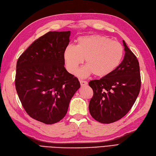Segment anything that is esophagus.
I'll return each instance as SVG.
<instances>
[{
	"instance_id": "obj_1",
	"label": "esophagus",
	"mask_w": 156,
	"mask_h": 156,
	"mask_svg": "<svg viewBox=\"0 0 156 156\" xmlns=\"http://www.w3.org/2000/svg\"><path fill=\"white\" fill-rule=\"evenodd\" d=\"M80 83H81V87H83V86H85V85H87V82L85 81H82V80H81V81H80Z\"/></svg>"
}]
</instances>
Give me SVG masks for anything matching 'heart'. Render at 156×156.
<instances>
[{"label": "heart", "instance_id": "1", "mask_svg": "<svg viewBox=\"0 0 156 156\" xmlns=\"http://www.w3.org/2000/svg\"><path fill=\"white\" fill-rule=\"evenodd\" d=\"M76 43V46L66 47L63 58L67 69L71 74L77 73L85 58L86 65L77 73L81 78L93 73L96 77H105L115 71L122 61L123 46L107 37L90 34L79 37Z\"/></svg>", "mask_w": 156, "mask_h": 156}]
</instances>
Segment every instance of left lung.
Masks as SVG:
<instances>
[{"label": "left lung", "mask_w": 156, "mask_h": 156, "mask_svg": "<svg viewBox=\"0 0 156 156\" xmlns=\"http://www.w3.org/2000/svg\"><path fill=\"white\" fill-rule=\"evenodd\" d=\"M125 56L119 67L99 80L89 81L93 91L91 115L102 123L117 122L131 109L140 93L141 77L137 58L123 40Z\"/></svg>", "instance_id": "obj_1"}]
</instances>
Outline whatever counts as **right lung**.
<instances>
[{
    "label": "right lung",
    "mask_w": 156,
    "mask_h": 156,
    "mask_svg": "<svg viewBox=\"0 0 156 156\" xmlns=\"http://www.w3.org/2000/svg\"><path fill=\"white\" fill-rule=\"evenodd\" d=\"M71 31H50L30 44L16 63L15 87L30 117L45 124L59 122L80 83L65 68Z\"/></svg>",
    "instance_id": "add662e5"
}]
</instances>
